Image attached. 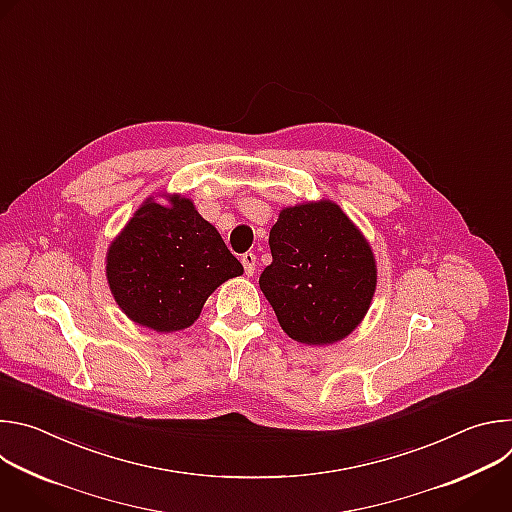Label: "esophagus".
Segmentation results:
<instances>
[{
  "label": "esophagus",
  "instance_id": "esophagus-1",
  "mask_svg": "<svg viewBox=\"0 0 512 512\" xmlns=\"http://www.w3.org/2000/svg\"><path fill=\"white\" fill-rule=\"evenodd\" d=\"M241 263H243V267H245V273H247V275H253V273H255V265H257V257H255V253H243Z\"/></svg>",
  "mask_w": 512,
  "mask_h": 512
}]
</instances>
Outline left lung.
Listing matches in <instances>:
<instances>
[{"instance_id": "left-lung-1", "label": "left lung", "mask_w": 512, "mask_h": 512, "mask_svg": "<svg viewBox=\"0 0 512 512\" xmlns=\"http://www.w3.org/2000/svg\"><path fill=\"white\" fill-rule=\"evenodd\" d=\"M273 261L259 277L281 328L304 344H332L367 314L377 267L369 243L330 200L281 210L269 233Z\"/></svg>"}]
</instances>
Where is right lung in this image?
I'll return each mask as SVG.
<instances>
[{
	"label": "right lung",
	"instance_id": "obj_1",
	"mask_svg": "<svg viewBox=\"0 0 512 512\" xmlns=\"http://www.w3.org/2000/svg\"><path fill=\"white\" fill-rule=\"evenodd\" d=\"M145 202L107 255V279L119 308L156 332L188 328L212 291L243 273L218 231L188 198Z\"/></svg>",
	"mask_w": 512,
	"mask_h": 512
}]
</instances>
